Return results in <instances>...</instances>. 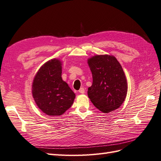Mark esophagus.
<instances>
[{"instance_id": "34e87169", "label": "esophagus", "mask_w": 161, "mask_h": 161, "mask_svg": "<svg viewBox=\"0 0 161 161\" xmlns=\"http://www.w3.org/2000/svg\"><path fill=\"white\" fill-rule=\"evenodd\" d=\"M79 92L81 93V94H84L85 92V90L84 88H81L80 90H79Z\"/></svg>"}]
</instances>
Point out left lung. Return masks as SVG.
<instances>
[{"instance_id": "8db88e82", "label": "left lung", "mask_w": 161, "mask_h": 161, "mask_svg": "<svg viewBox=\"0 0 161 161\" xmlns=\"http://www.w3.org/2000/svg\"><path fill=\"white\" fill-rule=\"evenodd\" d=\"M88 63L93 78L88 90L91 102L104 113L120 107L126 98L127 82L117 58L112 55H96Z\"/></svg>"}]
</instances>
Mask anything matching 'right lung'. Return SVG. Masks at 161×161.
<instances>
[{"label":"right lung","instance_id":"1","mask_svg":"<svg viewBox=\"0 0 161 161\" xmlns=\"http://www.w3.org/2000/svg\"><path fill=\"white\" fill-rule=\"evenodd\" d=\"M62 63L57 58L40 68L32 84V95L38 108L49 116H59L69 108L75 94L62 80Z\"/></svg>","mask_w":161,"mask_h":161}]
</instances>
